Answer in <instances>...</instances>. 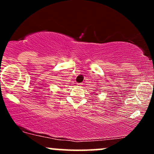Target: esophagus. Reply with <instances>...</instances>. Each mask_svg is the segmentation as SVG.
I'll return each instance as SVG.
<instances>
[{"label":"esophagus","instance_id":"34e87169","mask_svg":"<svg viewBox=\"0 0 154 154\" xmlns=\"http://www.w3.org/2000/svg\"><path fill=\"white\" fill-rule=\"evenodd\" d=\"M81 85H82V84H81V83H77V86H78V87H80Z\"/></svg>","mask_w":154,"mask_h":154}]
</instances>
